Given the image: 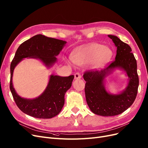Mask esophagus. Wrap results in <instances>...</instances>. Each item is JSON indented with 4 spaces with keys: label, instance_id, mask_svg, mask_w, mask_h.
I'll list each match as a JSON object with an SVG mask.
<instances>
[{
    "label": "esophagus",
    "instance_id": "esophagus-1",
    "mask_svg": "<svg viewBox=\"0 0 148 148\" xmlns=\"http://www.w3.org/2000/svg\"><path fill=\"white\" fill-rule=\"evenodd\" d=\"M80 78H81V74L78 72L75 73V74H74V79H80Z\"/></svg>",
    "mask_w": 148,
    "mask_h": 148
}]
</instances>
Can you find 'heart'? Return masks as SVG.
<instances>
[{
	"label": "heart",
	"mask_w": 148,
	"mask_h": 148,
	"mask_svg": "<svg viewBox=\"0 0 148 148\" xmlns=\"http://www.w3.org/2000/svg\"><path fill=\"white\" fill-rule=\"evenodd\" d=\"M111 51L99 43H91L77 50L72 55V60L77 65H84L92 60L93 66L100 68L110 59Z\"/></svg>",
	"instance_id": "1"
}]
</instances>
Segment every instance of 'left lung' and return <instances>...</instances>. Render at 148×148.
<instances>
[{"label": "left lung", "mask_w": 148, "mask_h": 148, "mask_svg": "<svg viewBox=\"0 0 148 148\" xmlns=\"http://www.w3.org/2000/svg\"><path fill=\"white\" fill-rule=\"evenodd\" d=\"M108 37L117 47L115 60L103 69L88 70L83 74L86 81V100L89 108L95 114L106 117L120 114L129 108L136 100L139 85L137 61L131 53V48L117 36L108 35ZM115 67L125 70L130 81L123 92L112 95L106 91L103 82L105 77Z\"/></svg>", "instance_id": "left-lung-1"}]
</instances>
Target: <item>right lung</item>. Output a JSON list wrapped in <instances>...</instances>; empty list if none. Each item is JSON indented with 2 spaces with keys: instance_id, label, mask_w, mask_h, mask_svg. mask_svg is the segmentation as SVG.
<instances>
[{
  "instance_id": "right-lung-1",
  "label": "right lung",
  "mask_w": 148,
  "mask_h": 148,
  "mask_svg": "<svg viewBox=\"0 0 148 148\" xmlns=\"http://www.w3.org/2000/svg\"><path fill=\"white\" fill-rule=\"evenodd\" d=\"M66 42L37 34L22 43L16 51L10 65V88L18 108L24 113L38 119H51L58 115L65 103V94L72 85L74 76L60 77L51 75L48 85L39 97L33 99L21 98L12 86V77L16 66L23 58L30 57L41 60L51 66L56 60Z\"/></svg>"
}]
</instances>
